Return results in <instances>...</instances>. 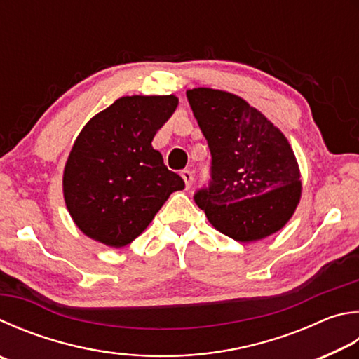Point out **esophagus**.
Segmentation results:
<instances>
[{
  "label": "esophagus",
  "mask_w": 359,
  "mask_h": 359,
  "mask_svg": "<svg viewBox=\"0 0 359 359\" xmlns=\"http://www.w3.org/2000/svg\"><path fill=\"white\" fill-rule=\"evenodd\" d=\"M180 175H182V179L185 180V187L191 188V185H193V172L188 171V169H185V171H182Z\"/></svg>",
  "instance_id": "esophagus-1"
}]
</instances>
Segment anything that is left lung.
<instances>
[{
    "label": "left lung",
    "instance_id": "1",
    "mask_svg": "<svg viewBox=\"0 0 359 359\" xmlns=\"http://www.w3.org/2000/svg\"><path fill=\"white\" fill-rule=\"evenodd\" d=\"M212 155L210 182L194 193L215 229L250 243L278 232L302 194L298 163L285 136L240 97L187 90Z\"/></svg>",
    "mask_w": 359,
    "mask_h": 359
}]
</instances>
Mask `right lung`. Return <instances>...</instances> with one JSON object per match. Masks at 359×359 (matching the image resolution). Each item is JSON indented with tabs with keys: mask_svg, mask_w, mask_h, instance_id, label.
<instances>
[{
	"mask_svg": "<svg viewBox=\"0 0 359 359\" xmlns=\"http://www.w3.org/2000/svg\"><path fill=\"white\" fill-rule=\"evenodd\" d=\"M174 95L117 99L78 135L64 169V199L88 237L122 248L146 229L185 182L152 147L177 108Z\"/></svg>",
	"mask_w": 359,
	"mask_h": 359,
	"instance_id": "right-lung-1",
	"label": "right lung"
}]
</instances>
